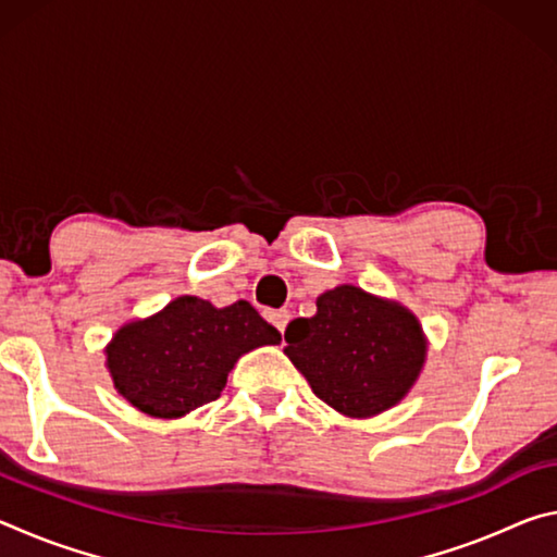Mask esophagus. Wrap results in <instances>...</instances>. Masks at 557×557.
Returning <instances> with one entry per match:
<instances>
[{"label": "esophagus", "mask_w": 557, "mask_h": 557, "mask_svg": "<svg viewBox=\"0 0 557 557\" xmlns=\"http://www.w3.org/2000/svg\"><path fill=\"white\" fill-rule=\"evenodd\" d=\"M268 319L280 329L282 334H285V329H287V324H289L292 314L287 312V309H272V312H268Z\"/></svg>", "instance_id": "34e87169"}]
</instances>
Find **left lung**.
<instances>
[{
  "label": "left lung",
  "instance_id": "left-lung-1",
  "mask_svg": "<svg viewBox=\"0 0 557 557\" xmlns=\"http://www.w3.org/2000/svg\"><path fill=\"white\" fill-rule=\"evenodd\" d=\"M285 354L317 398L346 418L398 405L428 361L420 319L400 301L338 285L317 297V314L287 324Z\"/></svg>",
  "mask_w": 557,
  "mask_h": 557
}]
</instances>
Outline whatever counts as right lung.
I'll list each match as a JSON object with an SVG mask.
<instances>
[{"mask_svg": "<svg viewBox=\"0 0 557 557\" xmlns=\"http://www.w3.org/2000/svg\"><path fill=\"white\" fill-rule=\"evenodd\" d=\"M280 342L250 301L213 307L182 295L152 317L122 324L106 346V369L132 408L178 420L219 398L240 356Z\"/></svg>", "mask_w": 557, "mask_h": 557, "instance_id": "1", "label": "right lung"}]
</instances>
